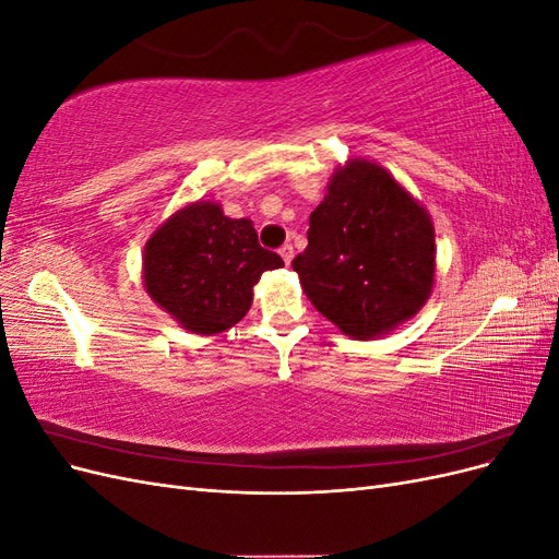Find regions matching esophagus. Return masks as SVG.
I'll return each instance as SVG.
<instances>
[{
	"label": "esophagus",
	"mask_w": 559,
	"mask_h": 559,
	"mask_svg": "<svg viewBox=\"0 0 559 559\" xmlns=\"http://www.w3.org/2000/svg\"><path fill=\"white\" fill-rule=\"evenodd\" d=\"M280 257L284 259V263L289 265L292 261H294V247L292 245H284V247H280Z\"/></svg>",
	"instance_id": "34e87169"
}]
</instances>
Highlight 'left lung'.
I'll use <instances>...</instances> for the list:
<instances>
[{
  "label": "left lung",
  "mask_w": 559,
  "mask_h": 559,
  "mask_svg": "<svg viewBox=\"0 0 559 559\" xmlns=\"http://www.w3.org/2000/svg\"><path fill=\"white\" fill-rule=\"evenodd\" d=\"M433 226L384 167L352 160L310 214L308 247L292 261L312 306L368 341L411 319L431 294Z\"/></svg>",
  "instance_id": "1"
}]
</instances>
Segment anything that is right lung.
Returning <instances> with one entry per match:
<instances>
[{
  "label": "right lung",
  "instance_id": "obj_1",
  "mask_svg": "<svg viewBox=\"0 0 559 559\" xmlns=\"http://www.w3.org/2000/svg\"><path fill=\"white\" fill-rule=\"evenodd\" d=\"M259 245L249 218H228L216 202L173 214L144 249V284L160 308L193 333H222L249 312L253 284L282 267Z\"/></svg>",
  "mask_w": 559,
  "mask_h": 559
}]
</instances>
